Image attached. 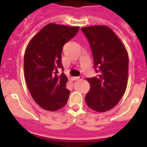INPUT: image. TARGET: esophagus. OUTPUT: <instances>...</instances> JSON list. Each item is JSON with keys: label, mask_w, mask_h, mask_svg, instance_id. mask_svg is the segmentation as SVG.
<instances>
[{"label": "esophagus", "mask_w": 147, "mask_h": 147, "mask_svg": "<svg viewBox=\"0 0 147 147\" xmlns=\"http://www.w3.org/2000/svg\"><path fill=\"white\" fill-rule=\"evenodd\" d=\"M75 80H83V76H78V77L75 78Z\"/></svg>", "instance_id": "obj_1"}]
</instances>
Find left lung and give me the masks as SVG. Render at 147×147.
<instances>
[{
	"mask_svg": "<svg viewBox=\"0 0 147 147\" xmlns=\"http://www.w3.org/2000/svg\"><path fill=\"white\" fill-rule=\"evenodd\" d=\"M81 29L91 48L96 71L99 72L96 77L87 79L90 88L85 102L92 110L105 112L119 103L126 90L128 53L121 40L110 27L92 26Z\"/></svg>",
	"mask_w": 147,
	"mask_h": 147,
	"instance_id": "8db88e82",
	"label": "left lung"
}]
</instances>
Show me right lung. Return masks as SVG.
<instances>
[{
	"label": "right lung",
	"mask_w": 147,
	"mask_h": 147,
	"mask_svg": "<svg viewBox=\"0 0 147 147\" xmlns=\"http://www.w3.org/2000/svg\"><path fill=\"white\" fill-rule=\"evenodd\" d=\"M79 26L49 23L34 36L24 54V76L34 102L42 109L55 111L67 103L70 91L67 78L58 75L65 44L74 37Z\"/></svg>",
	"instance_id": "right-lung-1"
}]
</instances>
